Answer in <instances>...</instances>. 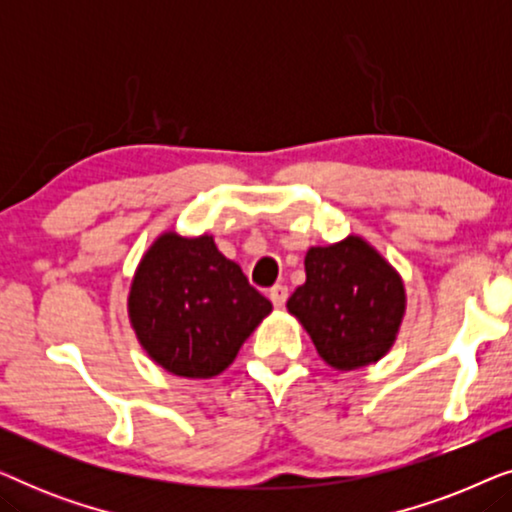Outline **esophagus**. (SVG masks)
I'll return each mask as SVG.
<instances>
[{
  "label": "esophagus",
  "instance_id": "obj_1",
  "mask_svg": "<svg viewBox=\"0 0 512 512\" xmlns=\"http://www.w3.org/2000/svg\"><path fill=\"white\" fill-rule=\"evenodd\" d=\"M286 298H289V289H286L284 284H275V286H272V289H270L272 305H275V307H284Z\"/></svg>",
  "mask_w": 512,
  "mask_h": 512
}]
</instances>
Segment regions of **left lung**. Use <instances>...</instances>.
<instances>
[{
    "label": "left lung",
    "instance_id": "left-lung-1",
    "mask_svg": "<svg viewBox=\"0 0 512 512\" xmlns=\"http://www.w3.org/2000/svg\"><path fill=\"white\" fill-rule=\"evenodd\" d=\"M305 275L286 307L310 333L321 359L335 370L380 361L405 314L401 275L359 235L312 247Z\"/></svg>",
    "mask_w": 512,
    "mask_h": 512
}]
</instances>
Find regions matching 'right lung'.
I'll return each instance as SVG.
<instances>
[{
	"label": "right lung",
	"mask_w": 512,
	"mask_h": 512,
	"mask_svg": "<svg viewBox=\"0 0 512 512\" xmlns=\"http://www.w3.org/2000/svg\"><path fill=\"white\" fill-rule=\"evenodd\" d=\"M272 312L212 235L170 230L139 261L128 296L139 345L167 373L207 380L235 361L242 342Z\"/></svg>",
	"instance_id": "add662e5"
}]
</instances>
